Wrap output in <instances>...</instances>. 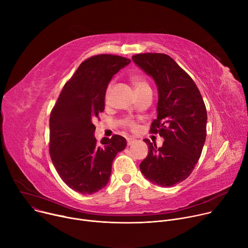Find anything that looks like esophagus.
I'll list each match as a JSON object with an SVG mask.
<instances>
[{
	"mask_svg": "<svg viewBox=\"0 0 248 248\" xmlns=\"http://www.w3.org/2000/svg\"><path fill=\"white\" fill-rule=\"evenodd\" d=\"M135 143V140L134 139H128L127 140V145L128 146H131V145H133Z\"/></svg>",
	"mask_w": 248,
	"mask_h": 248,
	"instance_id": "esophagus-1",
	"label": "esophagus"
}]
</instances>
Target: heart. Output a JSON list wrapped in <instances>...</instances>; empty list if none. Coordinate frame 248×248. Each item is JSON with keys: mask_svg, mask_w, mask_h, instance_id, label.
Returning <instances> with one entry per match:
<instances>
[{"mask_svg": "<svg viewBox=\"0 0 248 248\" xmlns=\"http://www.w3.org/2000/svg\"><path fill=\"white\" fill-rule=\"evenodd\" d=\"M132 82H133V85H134V87H135L136 92L141 91V90L146 89V88H150V87H149V85H148V82H147L145 79H143L142 78H140V77H133V78H132ZM110 87H111V85L109 86L108 90L110 89ZM123 123H124V125H125V126L129 127V128H130V129H132V130H134V129H136V128H137L136 124H135L133 121L129 120V119L125 120Z\"/></svg>", "mask_w": 248, "mask_h": 248, "instance_id": "1", "label": "heart"}]
</instances>
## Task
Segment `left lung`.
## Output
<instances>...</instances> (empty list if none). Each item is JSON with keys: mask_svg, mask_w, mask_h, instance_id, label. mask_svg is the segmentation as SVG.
Listing matches in <instances>:
<instances>
[{"mask_svg": "<svg viewBox=\"0 0 248 248\" xmlns=\"http://www.w3.org/2000/svg\"><path fill=\"white\" fill-rule=\"evenodd\" d=\"M132 60L156 86V119L151 132L164 140L160 148L144 140L149 154L140 170L156 185L173 186L185 180L199 160L207 135L206 106L193 79L169 55L144 53Z\"/></svg>", "mask_w": 248, "mask_h": 248, "instance_id": "1", "label": "left lung"}]
</instances>
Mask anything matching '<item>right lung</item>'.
Here are the masks:
<instances>
[{
	"instance_id": "1",
	"label": "right lung",
	"mask_w": 248,
	"mask_h": 248,
	"mask_svg": "<svg viewBox=\"0 0 248 248\" xmlns=\"http://www.w3.org/2000/svg\"><path fill=\"white\" fill-rule=\"evenodd\" d=\"M131 60L96 55L82 62L64 86L50 115V155L62 180L81 194H93L109 181L112 162L126 146L114 135L98 144L93 119L105 107L108 84Z\"/></svg>"
}]
</instances>
